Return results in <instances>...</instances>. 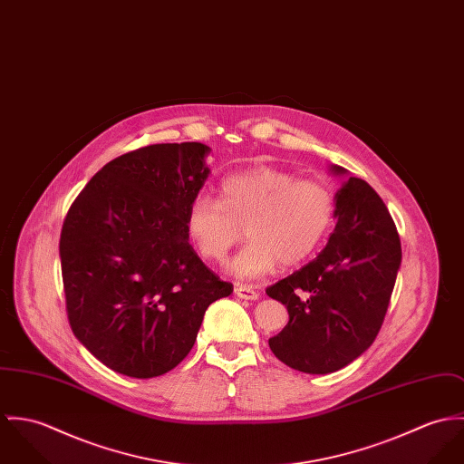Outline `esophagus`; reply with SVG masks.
I'll use <instances>...</instances> for the list:
<instances>
[{"instance_id": "obj_1", "label": "esophagus", "mask_w": 464, "mask_h": 464, "mask_svg": "<svg viewBox=\"0 0 464 464\" xmlns=\"http://www.w3.org/2000/svg\"><path fill=\"white\" fill-rule=\"evenodd\" d=\"M235 295L240 297V299H246V301H256L259 297V292L255 290V286H249V285H240L235 288Z\"/></svg>"}]
</instances>
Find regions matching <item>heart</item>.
<instances>
[{"label":"heart","instance_id":"heart-1","mask_svg":"<svg viewBox=\"0 0 464 464\" xmlns=\"http://www.w3.org/2000/svg\"><path fill=\"white\" fill-rule=\"evenodd\" d=\"M334 215V198L316 179L259 167L226 178L218 201L198 196L187 211L185 227L198 253L222 261L246 227L249 244L227 263L240 279H256L283 265L311 256L325 237Z\"/></svg>","mask_w":464,"mask_h":464}]
</instances>
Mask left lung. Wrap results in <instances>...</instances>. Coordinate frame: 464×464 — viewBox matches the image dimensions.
<instances>
[{"instance_id": "left-lung-1", "label": "left lung", "mask_w": 464, "mask_h": 464, "mask_svg": "<svg viewBox=\"0 0 464 464\" xmlns=\"http://www.w3.org/2000/svg\"><path fill=\"white\" fill-rule=\"evenodd\" d=\"M336 226L324 251L266 288L288 309V324L268 340L279 361L304 373H331L373 343L402 261L397 227L382 199L340 165Z\"/></svg>"}]
</instances>
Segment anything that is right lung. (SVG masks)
I'll return each instance as SVG.
<instances>
[{
	"label": "right lung",
	"mask_w": 464,
	"mask_h": 464,
	"mask_svg": "<svg viewBox=\"0 0 464 464\" xmlns=\"http://www.w3.org/2000/svg\"><path fill=\"white\" fill-rule=\"evenodd\" d=\"M201 142L155 144L108 161L60 235L67 316L98 360L150 379L178 366L208 306L227 297L188 244L185 218L209 176Z\"/></svg>",
	"instance_id": "right-lung-1"
}]
</instances>
